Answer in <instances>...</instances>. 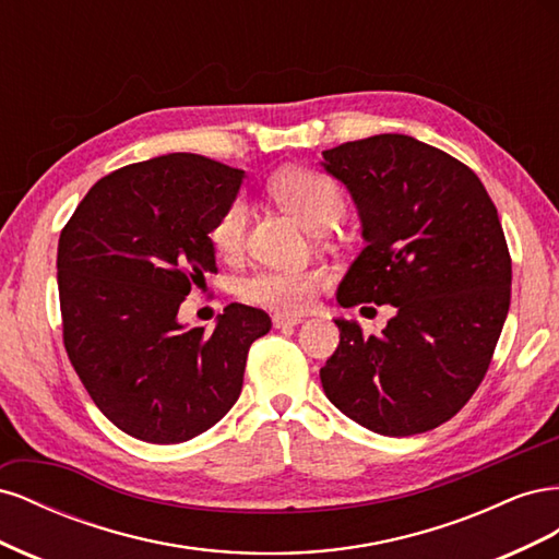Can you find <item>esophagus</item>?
Returning a JSON list of instances; mask_svg holds the SVG:
<instances>
[{"instance_id": "34e87169", "label": "esophagus", "mask_w": 559, "mask_h": 559, "mask_svg": "<svg viewBox=\"0 0 559 559\" xmlns=\"http://www.w3.org/2000/svg\"><path fill=\"white\" fill-rule=\"evenodd\" d=\"M300 317H296V314H275L273 317V326L275 329H286V326H298L300 324Z\"/></svg>"}]
</instances>
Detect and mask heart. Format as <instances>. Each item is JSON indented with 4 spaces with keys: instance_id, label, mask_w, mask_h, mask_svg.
Instances as JSON below:
<instances>
[{
    "instance_id": "obj_1",
    "label": "heart",
    "mask_w": 559,
    "mask_h": 559,
    "mask_svg": "<svg viewBox=\"0 0 559 559\" xmlns=\"http://www.w3.org/2000/svg\"><path fill=\"white\" fill-rule=\"evenodd\" d=\"M267 191L282 207L289 210L298 222L317 233H324L341 222L347 202L345 193L331 175L314 170V167H286L267 181ZM247 202L235 195L228 205L218 212L210 228L212 247L226 259L238 257L247 238ZM329 284L326 270H280L263 267L245 277L238 286L242 300L251 306L275 310L282 314L306 312L314 296Z\"/></svg>"
}]
</instances>
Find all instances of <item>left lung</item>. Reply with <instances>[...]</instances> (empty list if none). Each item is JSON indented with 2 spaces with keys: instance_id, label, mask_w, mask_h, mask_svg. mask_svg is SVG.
<instances>
[{
  "instance_id": "1",
  "label": "left lung",
  "mask_w": 559,
  "mask_h": 559,
  "mask_svg": "<svg viewBox=\"0 0 559 559\" xmlns=\"http://www.w3.org/2000/svg\"><path fill=\"white\" fill-rule=\"evenodd\" d=\"M359 207L366 247L337 302L396 308L380 335L335 319L341 345L319 370L329 401L382 436L460 413L483 382L511 306V253L492 198L462 160L408 134L324 151Z\"/></svg>"
}]
</instances>
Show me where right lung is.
<instances>
[{"instance_id":"obj_1","label":"right lung","mask_w":559,"mask_h":559,"mask_svg":"<svg viewBox=\"0 0 559 559\" xmlns=\"http://www.w3.org/2000/svg\"><path fill=\"white\" fill-rule=\"evenodd\" d=\"M242 170L198 154L132 163L99 179L58 242L62 343L103 415L146 443H183L242 392L263 310L230 302L216 329H183L179 306L216 273L210 228Z\"/></svg>"}]
</instances>
